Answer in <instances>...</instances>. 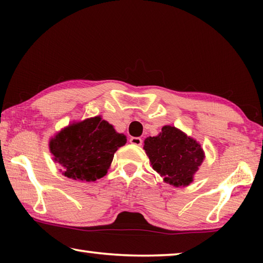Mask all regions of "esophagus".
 <instances>
[{
    "mask_svg": "<svg viewBox=\"0 0 263 263\" xmlns=\"http://www.w3.org/2000/svg\"><path fill=\"white\" fill-rule=\"evenodd\" d=\"M130 142L135 146H141L142 145V140H141V138H139V137H132L130 139Z\"/></svg>",
    "mask_w": 263,
    "mask_h": 263,
    "instance_id": "1",
    "label": "esophagus"
}]
</instances>
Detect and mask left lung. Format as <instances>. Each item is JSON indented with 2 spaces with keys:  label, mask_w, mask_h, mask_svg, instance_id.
<instances>
[{
  "label": "left lung",
  "mask_w": 263,
  "mask_h": 263,
  "mask_svg": "<svg viewBox=\"0 0 263 263\" xmlns=\"http://www.w3.org/2000/svg\"><path fill=\"white\" fill-rule=\"evenodd\" d=\"M144 149L154 171L174 186L189 185L204 160L201 145L175 126L166 125L145 139Z\"/></svg>",
  "instance_id": "8db88e82"
}]
</instances>
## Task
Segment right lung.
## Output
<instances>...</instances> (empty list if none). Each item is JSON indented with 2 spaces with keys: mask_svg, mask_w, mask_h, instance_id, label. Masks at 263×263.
<instances>
[{
  "mask_svg": "<svg viewBox=\"0 0 263 263\" xmlns=\"http://www.w3.org/2000/svg\"><path fill=\"white\" fill-rule=\"evenodd\" d=\"M125 144V136L96 116L62 128L50 140V151L62 175L91 182L108 173L116 151Z\"/></svg>",
  "mask_w": 263,
  "mask_h": 263,
  "instance_id": "1",
  "label": "right lung"
}]
</instances>
